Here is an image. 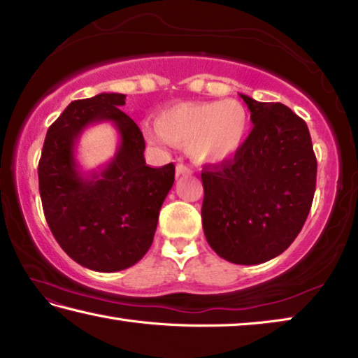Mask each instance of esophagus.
I'll return each mask as SVG.
<instances>
[{
	"label": "esophagus",
	"instance_id": "34e87169",
	"mask_svg": "<svg viewBox=\"0 0 358 358\" xmlns=\"http://www.w3.org/2000/svg\"><path fill=\"white\" fill-rule=\"evenodd\" d=\"M183 173H191V167L183 164V162H178V164H177V175H183Z\"/></svg>",
	"mask_w": 358,
	"mask_h": 358
}]
</instances>
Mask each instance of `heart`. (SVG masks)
Here are the masks:
<instances>
[{"mask_svg": "<svg viewBox=\"0 0 358 358\" xmlns=\"http://www.w3.org/2000/svg\"><path fill=\"white\" fill-rule=\"evenodd\" d=\"M250 131V115L238 101L180 102L157 113L156 126H145L150 143L186 145L199 164H222L238 155Z\"/></svg>", "mask_w": 358, "mask_h": 358, "instance_id": "heart-1", "label": "heart"}]
</instances>
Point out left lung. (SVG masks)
<instances>
[{"label":"left lung","mask_w":358,"mask_h":358,"mask_svg":"<svg viewBox=\"0 0 358 358\" xmlns=\"http://www.w3.org/2000/svg\"><path fill=\"white\" fill-rule=\"evenodd\" d=\"M252 131L238 155L202 172V226L217 256L257 265L296 238L316 191L317 162L308 126L280 102L240 94Z\"/></svg>","instance_id":"8db88e82"}]
</instances>
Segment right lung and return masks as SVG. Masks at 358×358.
Segmentation results:
<instances>
[{"label":"right lung","instance_id":"obj_1","mask_svg":"<svg viewBox=\"0 0 358 358\" xmlns=\"http://www.w3.org/2000/svg\"><path fill=\"white\" fill-rule=\"evenodd\" d=\"M126 94L101 93L74 101L47 131L38 175L42 208L63 251L82 266L112 273L129 268L153 243L157 217L175 180V166L145 162V141L120 110ZM110 120L120 134L117 153L90 174L75 159L88 125Z\"/></svg>","mask_w":358,"mask_h":358}]
</instances>
